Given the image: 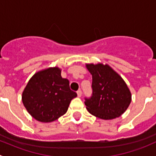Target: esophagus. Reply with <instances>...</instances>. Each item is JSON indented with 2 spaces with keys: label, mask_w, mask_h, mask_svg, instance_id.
Wrapping results in <instances>:
<instances>
[{
  "label": "esophagus",
  "mask_w": 156,
  "mask_h": 156,
  "mask_svg": "<svg viewBox=\"0 0 156 156\" xmlns=\"http://www.w3.org/2000/svg\"><path fill=\"white\" fill-rule=\"evenodd\" d=\"M77 95H78V97H81V95H82V92H81V90H79L77 91Z\"/></svg>",
  "instance_id": "1"
}]
</instances>
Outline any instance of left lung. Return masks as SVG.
Here are the masks:
<instances>
[{"instance_id": "obj_1", "label": "left lung", "mask_w": 156, "mask_h": 156, "mask_svg": "<svg viewBox=\"0 0 156 156\" xmlns=\"http://www.w3.org/2000/svg\"><path fill=\"white\" fill-rule=\"evenodd\" d=\"M92 75V97L85 98L87 111L93 115L111 120L122 115L131 102V93L123 78L108 64L88 63Z\"/></svg>"}]
</instances>
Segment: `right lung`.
Returning a JSON list of instances; mask_svg holds the SVG:
<instances>
[{
  "label": "right lung",
  "instance_id": "1",
  "mask_svg": "<svg viewBox=\"0 0 156 156\" xmlns=\"http://www.w3.org/2000/svg\"><path fill=\"white\" fill-rule=\"evenodd\" d=\"M61 71L57 66L38 71L23 90V105L38 122L56 121L66 113L71 100L77 97L70 90L69 80L62 78Z\"/></svg>",
  "mask_w": 156,
  "mask_h": 156
}]
</instances>
